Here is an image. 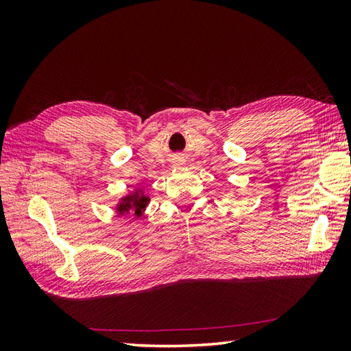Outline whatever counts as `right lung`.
<instances>
[{"instance_id": "1", "label": "right lung", "mask_w": 351, "mask_h": 351, "mask_svg": "<svg viewBox=\"0 0 351 351\" xmlns=\"http://www.w3.org/2000/svg\"><path fill=\"white\" fill-rule=\"evenodd\" d=\"M151 202V197L145 195L143 189H136L128 195L122 196L116 204V215H128L131 214L134 219H140L145 214L146 206Z\"/></svg>"}]
</instances>
